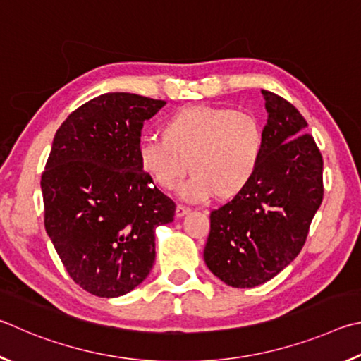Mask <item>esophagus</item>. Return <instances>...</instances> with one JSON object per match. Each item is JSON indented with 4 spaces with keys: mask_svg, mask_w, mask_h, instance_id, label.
<instances>
[{
    "mask_svg": "<svg viewBox=\"0 0 361 361\" xmlns=\"http://www.w3.org/2000/svg\"><path fill=\"white\" fill-rule=\"evenodd\" d=\"M192 209L190 207H187V206H182V204H179L176 207V217L177 219H180V217H184V216H187L188 212H190Z\"/></svg>",
    "mask_w": 361,
    "mask_h": 361,
    "instance_id": "esophagus-1",
    "label": "esophagus"
}]
</instances>
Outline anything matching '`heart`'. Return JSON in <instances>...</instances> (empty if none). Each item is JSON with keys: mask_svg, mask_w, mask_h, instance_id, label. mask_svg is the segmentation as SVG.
I'll list each match as a JSON object with an SVG mask.
<instances>
[{"mask_svg": "<svg viewBox=\"0 0 361 361\" xmlns=\"http://www.w3.org/2000/svg\"><path fill=\"white\" fill-rule=\"evenodd\" d=\"M160 135L139 139V168L161 190H171L188 168L192 176L180 188L188 201L214 195L220 201L235 200L252 184L263 160L262 123L231 107H184L164 120Z\"/></svg>", "mask_w": 361, "mask_h": 361, "instance_id": "obj_1", "label": "heart"}]
</instances>
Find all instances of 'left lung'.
I'll list each match as a JSON object with an SVG mask.
<instances>
[{
  "mask_svg": "<svg viewBox=\"0 0 361 361\" xmlns=\"http://www.w3.org/2000/svg\"><path fill=\"white\" fill-rule=\"evenodd\" d=\"M268 123L252 184L211 212L204 262L226 286L252 288L292 263L324 200V160L293 104L262 90Z\"/></svg>",
  "mask_w": 361,
  "mask_h": 361,
  "instance_id": "obj_1",
  "label": "left lung"
}]
</instances>
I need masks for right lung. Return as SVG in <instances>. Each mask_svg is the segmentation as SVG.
<instances>
[{"mask_svg":"<svg viewBox=\"0 0 361 361\" xmlns=\"http://www.w3.org/2000/svg\"><path fill=\"white\" fill-rule=\"evenodd\" d=\"M166 104L135 93H104L68 116L41 177L44 225L71 279L116 298L149 276L155 228L176 204L152 187L136 147L144 120Z\"/></svg>","mask_w":361,"mask_h":361,"instance_id":"obj_1","label":"right lung"}]
</instances>
